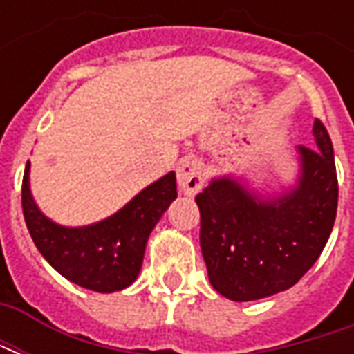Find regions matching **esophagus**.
<instances>
[{"mask_svg": "<svg viewBox=\"0 0 354 354\" xmlns=\"http://www.w3.org/2000/svg\"><path fill=\"white\" fill-rule=\"evenodd\" d=\"M205 184L203 165L195 159H185L178 167V185L185 195H195Z\"/></svg>", "mask_w": 354, "mask_h": 354, "instance_id": "34e87169", "label": "esophagus"}]
</instances>
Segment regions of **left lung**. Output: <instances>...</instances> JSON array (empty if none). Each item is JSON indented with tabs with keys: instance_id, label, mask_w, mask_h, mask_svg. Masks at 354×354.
Returning a JSON list of instances; mask_svg holds the SVG:
<instances>
[{
	"instance_id": "obj_1",
	"label": "left lung",
	"mask_w": 354,
	"mask_h": 354,
	"mask_svg": "<svg viewBox=\"0 0 354 354\" xmlns=\"http://www.w3.org/2000/svg\"><path fill=\"white\" fill-rule=\"evenodd\" d=\"M317 147L299 146L301 176L274 201H261L230 178L195 197L201 250L216 292L252 301L292 288L319 260L337 212L334 147L315 119Z\"/></svg>"
}]
</instances>
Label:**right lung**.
<instances>
[{
  "instance_id": "add662e5",
  "label": "right lung",
  "mask_w": 354,
  "mask_h": 354,
  "mask_svg": "<svg viewBox=\"0 0 354 354\" xmlns=\"http://www.w3.org/2000/svg\"><path fill=\"white\" fill-rule=\"evenodd\" d=\"M30 161L22 178V212L45 260L68 281L94 292H117L136 281L155 223L176 199V174L169 172L119 212L87 227H62L37 210L30 193Z\"/></svg>"
}]
</instances>
